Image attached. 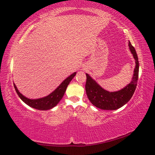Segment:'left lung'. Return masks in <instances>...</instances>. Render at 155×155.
<instances>
[{
    "mask_svg": "<svg viewBox=\"0 0 155 155\" xmlns=\"http://www.w3.org/2000/svg\"><path fill=\"white\" fill-rule=\"evenodd\" d=\"M128 46L135 60V67L132 80L125 87L117 91L109 92L102 88L95 80L86 74V94L91 103L96 107L103 110H116L126 104L133 96L138 80L139 61L136 51L130 41L128 43Z\"/></svg>",
    "mask_w": 155,
    "mask_h": 155,
    "instance_id": "obj_1",
    "label": "left lung"
}]
</instances>
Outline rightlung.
<instances>
[{"label":"right lung","mask_w":155,"mask_h":155,"mask_svg":"<svg viewBox=\"0 0 155 155\" xmlns=\"http://www.w3.org/2000/svg\"><path fill=\"white\" fill-rule=\"evenodd\" d=\"M75 74H76V72H74L72 74H71L70 76L66 78L65 80L60 84V85L54 91H52L51 93L49 94L48 95L45 97L39 98V99H29V98L25 97V96L22 95L21 93H20V91H19L18 89H17V87L14 84V86L19 97H20L21 101L24 102L26 104H28L30 107L37 109V110H50V109L56 106L60 102V101L62 99V98L63 97L66 92L68 85H69L70 82L74 78Z\"/></svg>","instance_id":"1"}]
</instances>
